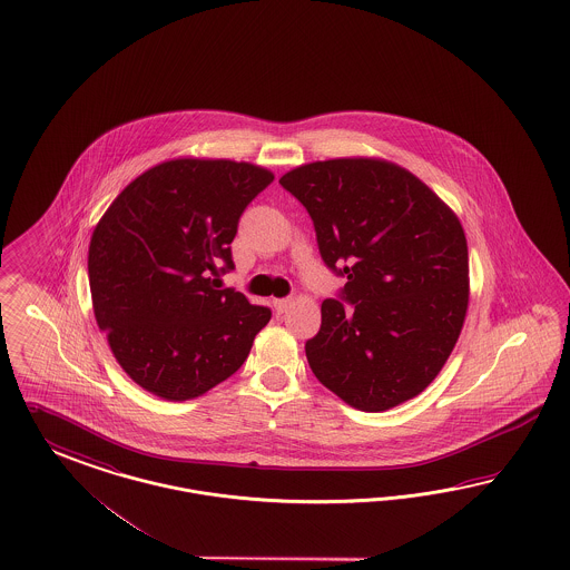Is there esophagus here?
Listing matches in <instances>:
<instances>
[{"label": "esophagus", "mask_w": 570, "mask_h": 570, "mask_svg": "<svg viewBox=\"0 0 570 570\" xmlns=\"http://www.w3.org/2000/svg\"><path fill=\"white\" fill-rule=\"evenodd\" d=\"M273 304H275L276 313L283 314L287 308H289V306H292V297H278V299H275Z\"/></svg>", "instance_id": "obj_1"}]
</instances>
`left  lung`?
Segmentation results:
<instances>
[{
    "label": "left lung",
    "instance_id": "left-lung-1",
    "mask_svg": "<svg viewBox=\"0 0 570 570\" xmlns=\"http://www.w3.org/2000/svg\"><path fill=\"white\" fill-rule=\"evenodd\" d=\"M278 184L313 218L323 262L346 285L306 342L316 380L361 411L417 396L446 363L468 311L458 216L403 167L330 159Z\"/></svg>",
    "mask_w": 570,
    "mask_h": 570
}]
</instances>
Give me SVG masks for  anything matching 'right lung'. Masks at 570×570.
Listing matches in <instances>:
<instances>
[{"label":"right lung","instance_id":"add662e5","mask_svg":"<svg viewBox=\"0 0 570 570\" xmlns=\"http://www.w3.org/2000/svg\"><path fill=\"white\" fill-rule=\"evenodd\" d=\"M275 180L228 159L150 167L94 228L88 275L94 314L117 363L166 401H188L245 363L271 308L220 276L245 207Z\"/></svg>","mask_w":570,"mask_h":570}]
</instances>
